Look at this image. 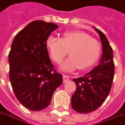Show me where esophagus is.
Returning <instances> with one entry per match:
<instances>
[{"mask_svg": "<svg viewBox=\"0 0 125 125\" xmlns=\"http://www.w3.org/2000/svg\"><path fill=\"white\" fill-rule=\"evenodd\" d=\"M69 80V77L67 75H64L63 76V83H67Z\"/></svg>", "mask_w": 125, "mask_h": 125, "instance_id": "1", "label": "esophagus"}]
</instances>
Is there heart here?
Listing matches in <instances>:
<instances>
[{
	"instance_id": "heart-1",
	"label": "heart",
	"mask_w": 125,
	"mask_h": 125,
	"mask_svg": "<svg viewBox=\"0 0 125 125\" xmlns=\"http://www.w3.org/2000/svg\"><path fill=\"white\" fill-rule=\"evenodd\" d=\"M46 47L52 59L57 63L61 62L69 50L70 57L61 66L66 72L91 67L98 59L101 51L98 41L81 31H65L61 39L49 36L46 40Z\"/></svg>"
}]
</instances>
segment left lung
Segmentation results:
<instances>
[{
  "label": "left lung",
  "mask_w": 125,
  "mask_h": 125,
  "mask_svg": "<svg viewBox=\"0 0 125 125\" xmlns=\"http://www.w3.org/2000/svg\"><path fill=\"white\" fill-rule=\"evenodd\" d=\"M95 29L99 33L103 46L99 64L85 76L73 79L76 89L72 96V107L80 114L95 111L103 103L111 91L114 77L112 48L105 35Z\"/></svg>",
  "instance_id": "8db88e82"
}]
</instances>
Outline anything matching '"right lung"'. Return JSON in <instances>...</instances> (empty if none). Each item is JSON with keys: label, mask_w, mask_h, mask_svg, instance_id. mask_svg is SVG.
Returning a JSON list of instances; mask_svg holds the SVG:
<instances>
[{"label": "right lung", "mask_w": 125, "mask_h": 125, "mask_svg": "<svg viewBox=\"0 0 125 125\" xmlns=\"http://www.w3.org/2000/svg\"><path fill=\"white\" fill-rule=\"evenodd\" d=\"M58 26L34 21L16 34L9 53L10 80L18 100L31 111L50 104L54 91L62 83L49 58L46 40Z\"/></svg>", "instance_id": "1"}]
</instances>
